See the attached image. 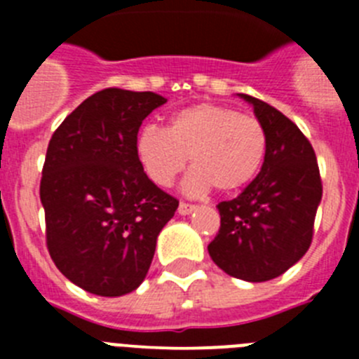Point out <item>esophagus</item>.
Returning a JSON list of instances; mask_svg holds the SVG:
<instances>
[{
	"instance_id": "1",
	"label": "esophagus",
	"mask_w": 359,
	"mask_h": 359,
	"mask_svg": "<svg viewBox=\"0 0 359 359\" xmlns=\"http://www.w3.org/2000/svg\"><path fill=\"white\" fill-rule=\"evenodd\" d=\"M196 210V205H190V203H180V207H177V212L182 215H189Z\"/></svg>"
}]
</instances>
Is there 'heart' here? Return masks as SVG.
<instances>
[{
  "instance_id": "obj_1",
  "label": "heart",
  "mask_w": 359,
  "mask_h": 359,
  "mask_svg": "<svg viewBox=\"0 0 359 359\" xmlns=\"http://www.w3.org/2000/svg\"><path fill=\"white\" fill-rule=\"evenodd\" d=\"M268 152V133L252 115L212 102L176 111L167 129L149 123L136 136V156L152 183L170 187L190 156L194 170L185 190L201 194L214 187L231 194L252 183Z\"/></svg>"
}]
</instances>
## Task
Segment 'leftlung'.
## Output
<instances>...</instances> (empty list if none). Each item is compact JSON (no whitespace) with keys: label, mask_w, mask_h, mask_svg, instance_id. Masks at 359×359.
I'll return each instance as SVG.
<instances>
[{"label":"left lung","mask_w":359,"mask_h":359,"mask_svg":"<svg viewBox=\"0 0 359 359\" xmlns=\"http://www.w3.org/2000/svg\"><path fill=\"white\" fill-rule=\"evenodd\" d=\"M268 133L261 172L230 201L217 205L221 228L208 244L212 261L230 277L266 282L297 264L311 246L322 201L313 145L273 106L239 93Z\"/></svg>","instance_id":"8db88e82"}]
</instances>
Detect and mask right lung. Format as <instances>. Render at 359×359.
Here are the masks:
<instances>
[{
    "instance_id": "right-lung-1",
    "label": "right lung",
    "mask_w": 359,
    "mask_h": 359,
    "mask_svg": "<svg viewBox=\"0 0 359 359\" xmlns=\"http://www.w3.org/2000/svg\"><path fill=\"white\" fill-rule=\"evenodd\" d=\"M167 98L107 88L53 133L41 203L46 246L62 275L88 293L122 297L144 282L177 199L158 189L136 156L145 116Z\"/></svg>"
}]
</instances>
